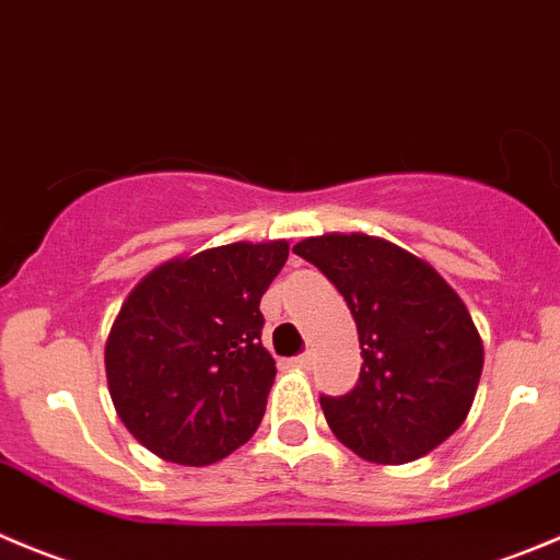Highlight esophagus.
I'll use <instances>...</instances> for the list:
<instances>
[{"label":"esophagus","mask_w":560,"mask_h":560,"mask_svg":"<svg viewBox=\"0 0 560 560\" xmlns=\"http://www.w3.org/2000/svg\"><path fill=\"white\" fill-rule=\"evenodd\" d=\"M292 361H295L298 366L308 369V366H312V363H314V355H312V352H301V355H295V358H292Z\"/></svg>","instance_id":"1"}]
</instances>
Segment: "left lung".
I'll use <instances>...</instances> for the list:
<instances>
[{
  "instance_id": "8db88e82",
  "label": "left lung",
  "mask_w": 560,
  "mask_h": 560,
  "mask_svg": "<svg viewBox=\"0 0 560 560\" xmlns=\"http://www.w3.org/2000/svg\"><path fill=\"white\" fill-rule=\"evenodd\" d=\"M292 252L350 306L363 366L355 388L319 396L328 427L369 463L424 457L459 430L485 347L457 292L432 265L369 235H323Z\"/></svg>"
}]
</instances>
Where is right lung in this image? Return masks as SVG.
Returning <instances> with one entry per match:
<instances>
[{"label":"right lung","instance_id":"1","mask_svg":"<svg viewBox=\"0 0 560 560\" xmlns=\"http://www.w3.org/2000/svg\"><path fill=\"white\" fill-rule=\"evenodd\" d=\"M290 246L232 243L172 259L125 298L106 377L130 435L177 465H213L257 432L276 377L262 347L265 290Z\"/></svg>","mask_w":560,"mask_h":560}]
</instances>
